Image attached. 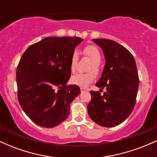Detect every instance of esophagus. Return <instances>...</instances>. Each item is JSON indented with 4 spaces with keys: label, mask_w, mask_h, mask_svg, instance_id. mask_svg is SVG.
I'll return each mask as SVG.
<instances>
[{
    "label": "esophagus",
    "mask_w": 157,
    "mask_h": 157,
    "mask_svg": "<svg viewBox=\"0 0 157 157\" xmlns=\"http://www.w3.org/2000/svg\"><path fill=\"white\" fill-rule=\"evenodd\" d=\"M80 91H81V92H82V91H86V88H83V87H80Z\"/></svg>",
    "instance_id": "obj_1"
}]
</instances>
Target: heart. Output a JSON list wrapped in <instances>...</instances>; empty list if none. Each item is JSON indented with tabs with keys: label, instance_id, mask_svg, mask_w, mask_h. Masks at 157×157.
I'll return each mask as SVG.
<instances>
[{
	"label": "heart",
	"instance_id": "heart-1",
	"mask_svg": "<svg viewBox=\"0 0 157 157\" xmlns=\"http://www.w3.org/2000/svg\"><path fill=\"white\" fill-rule=\"evenodd\" d=\"M83 54L92 61V65L90 66L89 73L82 74L77 73L74 75L71 78V81L73 84L77 85L80 87H87L90 83L94 80L95 76L92 72L96 75H99L100 72V63L102 60V55L98 48L94 45H89L83 48ZM79 61V55L77 52H74L70 60V68L71 72H75L76 70L77 63Z\"/></svg>",
	"mask_w": 157,
	"mask_h": 157
}]
</instances>
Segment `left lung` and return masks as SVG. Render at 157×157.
<instances>
[{
    "label": "left lung",
    "instance_id": "1",
    "mask_svg": "<svg viewBox=\"0 0 157 157\" xmlns=\"http://www.w3.org/2000/svg\"><path fill=\"white\" fill-rule=\"evenodd\" d=\"M102 48L105 66L96 86L103 94L91 91L88 113L94 122L103 127H114L129 117L136 104L139 75L134 56L111 40L94 39Z\"/></svg>",
    "mask_w": 157,
    "mask_h": 157
}]
</instances>
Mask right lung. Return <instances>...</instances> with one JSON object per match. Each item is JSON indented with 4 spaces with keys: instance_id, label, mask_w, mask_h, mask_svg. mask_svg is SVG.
Listing matches in <instances>:
<instances>
[{
    "instance_id": "right-lung-1",
    "label": "right lung",
    "mask_w": 157,
    "mask_h": 157,
    "mask_svg": "<svg viewBox=\"0 0 157 157\" xmlns=\"http://www.w3.org/2000/svg\"><path fill=\"white\" fill-rule=\"evenodd\" d=\"M79 37H48L31 45L17 67L20 105L32 122L44 128L58 125L68 117L70 103L78 96L77 85H67L70 60Z\"/></svg>"
}]
</instances>
